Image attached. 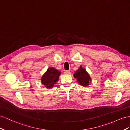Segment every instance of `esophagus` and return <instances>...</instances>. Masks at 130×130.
I'll return each instance as SVG.
<instances>
[{"label": "esophagus", "instance_id": "34e87169", "mask_svg": "<svg viewBox=\"0 0 130 130\" xmlns=\"http://www.w3.org/2000/svg\"><path fill=\"white\" fill-rule=\"evenodd\" d=\"M65 73H66V74H70V70H66L65 71Z\"/></svg>", "mask_w": 130, "mask_h": 130}]
</instances>
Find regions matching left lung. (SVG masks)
Returning a JSON list of instances; mask_svg holds the SVG:
<instances>
[{"instance_id": "1", "label": "left lung", "mask_w": 130, "mask_h": 130, "mask_svg": "<svg viewBox=\"0 0 130 130\" xmlns=\"http://www.w3.org/2000/svg\"><path fill=\"white\" fill-rule=\"evenodd\" d=\"M74 77L77 78V81L82 86L87 87L89 85V82L91 81V78L86 70L82 68V66L76 71L74 74Z\"/></svg>"}]
</instances>
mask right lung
<instances>
[{"label": "right lung", "instance_id": "right-lung-1", "mask_svg": "<svg viewBox=\"0 0 130 130\" xmlns=\"http://www.w3.org/2000/svg\"><path fill=\"white\" fill-rule=\"evenodd\" d=\"M60 75V72L58 70L53 68H49L42 76V84L44 85L46 88H52L56 82L58 81Z\"/></svg>", "mask_w": 130, "mask_h": 130}]
</instances>
